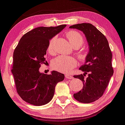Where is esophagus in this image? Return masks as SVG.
Instances as JSON below:
<instances>
[{"label": "esophagus", "instance_id": "obj_1", "mask_svg": "<svg viewBox=\"0 0 125 125\" xmlns=\"http://www.w3.org/2000/svg\"><path fill=\"white\" fill-rule=\"evenodd\" d=\"M65 77L67 78V79H72V78H73V76L69 74H65Z\"/></svg>", "mask_w": 125, "mask_h": 125}]
</instances>
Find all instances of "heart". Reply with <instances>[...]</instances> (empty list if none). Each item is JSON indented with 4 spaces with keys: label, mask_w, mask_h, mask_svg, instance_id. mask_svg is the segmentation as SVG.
Wrapping results in <instances>:
<instances>
[{
    "label": "heart",
    "mask_w": 125,
    "mask_h": 125,
    "mask_svg": "<svg viewBox=\"0 0 125 125\" xmlns=\"http://www.w3.org/2000/svg\"><path fill=\"white\" fill-rule=\"evenodd\" d=\"M66 37L75 48H78L84 43V39L79 32L74 30L69 31L66 33ZM56 37L52 38L49 42L47 47V51L51 55H54L56 50L54 47ZM90 50L87 48H82L77 52V56L80 61L85 62L90 56ZM78 64V61L75 58L72 56H59L55 58L53 61V67L54 69L63 73L71 72Z\"/></svg>",
    "instance_id": "heart-1"
}]
</instances>
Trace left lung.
Returning a JSON list of instances; mask_svg holds the SVG:
<instances>
[{"label":"left lung","instance_id":"left-lung-1","mask_svg":"<svg viewBox=\"0 0 125 125\" xmlns=\"http://www.w3.org/2000/svg\"><path fill=\"white\" fill-rule=\"evenodd\" d=\"M70 28L77 29L85 34L90 52L88 60L79 69L85 73L73 76L83 84L82 89L73 97L80 103H93L103 96L113 75L112 53L105 35L91 24H77ZM86 74L88 77L85 79Z\"/></svg>","mask_w":125,"mask_h":125}]
</instances>
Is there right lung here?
<instances>
[{"label": "right lung", "instance_id": "obj_1", "mask_svg": "<svg viewBox=\"0 0 125 125\" xmlns=\"http://www.w3.org/2000/svg\"><path fill=\"white\" fill-rule=\"evenodd\" d=\"M66 26L35 28L25 34L15 48L11 72L16 91L24 101L34 105L47 104L53 98L56 84L64 78L57 71L49 75L40 73L39 68L47 63L45 55L50 40Z\"/></svg>", "mask_w": 125, "mask_h": 125}]
</instances>
